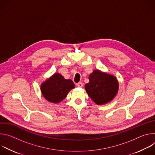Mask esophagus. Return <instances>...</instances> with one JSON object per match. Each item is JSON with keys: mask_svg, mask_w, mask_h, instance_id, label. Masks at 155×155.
Here are the masks:
<instances>
[{"mask_svg": "<svg viewBox=\"0 0 155 155\" xmlns=\"http://www.w3.org/2000/svg\"><path fill=\"white\" fill-rule=\"evenodd\" d=\"M77 86L78 87H83V83L81 82H78L77 83Z\"/></svg>", "mask_w": 155, "mask_h": 155, "instance_id": "1", "label": "esophagus"}]
</instances>
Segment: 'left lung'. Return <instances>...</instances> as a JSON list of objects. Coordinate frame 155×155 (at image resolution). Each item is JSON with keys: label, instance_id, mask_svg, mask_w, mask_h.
Listing matches in <instances>:
<instances>
[{"label": "left lung", "instance_id": "obj_1", "mask_svg": "<svg viewBox=\"0 0 155 155\" xmlns=\"http://www.w3.org/2000/svg\"><path fill=\"white\" fill-rule=\"evenodd\" d=\"M84 87L87 94L97 105L105 104L117 95L119 84L115 76L95 70L89 76Z\"/></svg>", "mask_w": 155, "mask_h": 155}]
</instances>
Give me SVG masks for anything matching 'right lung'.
Masks as SVG:
<instances>
[{
  "label": "right lung",
  "instance_id": "right-lung-1",
  "mask_svg": "<svg viewBox=\"0 0 155 155\" xmlns=\"http://www.w3.org/2000/svg\"><path fill=\"white\" fill-rule=\"evenodd\" d=\"M74 87L75 84L71 80L65 79L60 74H54L41 83L40 90L48 102L56 104L64 99Z\"/></svg>",
  "mask_w": 155,
  "mask_h": 155
}]
</instances>
